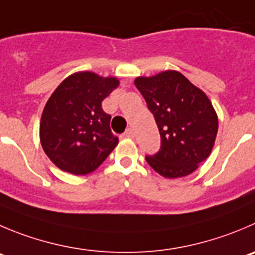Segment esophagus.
I'll use <instances>...</instances> for the list:
<instances>
[{"label":"esophagus","mask_w":255,"mask_h":255,"mask_svg":"<svg viewBox=\"0 0 255 255\" xmlns=\"http://www.w3.org/2000/svg\"><path fill=\"white\" fill-rule=\"evenodd\" d=\"M124 136L129 137V139L134 137V131H132V129H128V130H126V131L124 132Z\"/></svg>","instance_id":"1"}]
</instances>
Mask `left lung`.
Instances as JSON below:
<instances>
[{
  "label": "left lung",
  "mask_w": 255,
  "mask_h": 255,
  "mask_svg": "<svg viewBox=\"0 0 255 255\" xmlns=\"http://www.w3.org/2000/svg\"><path fill=\"white\" fill-rule=\"evenodd\" d=\"M154 115L161 147L146 161L164 178H183L208 159L218 134V115L202 89L183 74L166 70L134 80Z\"/></svg>",
  "instance_id": "8db88e82"
}]
</instances>
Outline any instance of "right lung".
<instances>
[{"instance_id":"obj_1","label":"right lung","mask_w":255,"mask_h":255,"mask_svg":"<svg viewBox=\"0 0 255 255\" xmlns=\"http://www.w3.org/2000/svg\"><path fill=\"white\" fill-rule=\"evenodd\" d=\"M114 76L91 71L67 76L43 108L40 142L48 159L74 175L93 173L119 144L111 132V116L101 103L119 86Z\"/></svg>"}]
</instances>
